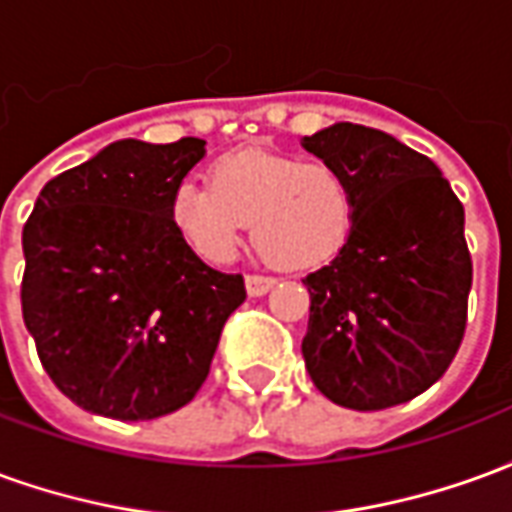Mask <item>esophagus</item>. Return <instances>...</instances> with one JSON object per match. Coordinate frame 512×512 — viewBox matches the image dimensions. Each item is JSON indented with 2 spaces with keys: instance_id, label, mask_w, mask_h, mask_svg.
Returning <instances> with one entry per match:
<instances>
[{
  "instance_id": "34e87169",
  "label": "esophagus",
  "mask_w": 512,
  "mask_h": 512,
  "mask_svg": "<svg viewBox=\"0 0 512 512\" xmlns=\"http://www.w3.org/2000/svg\"><path fill=\"white\" fill-rule=\"evenodd\" d=\"M277 285V279L271 277H257V274H252V277H246V293L252 296V299H257V296H266L268 290Z\"/></svg>"
}]
</instances>
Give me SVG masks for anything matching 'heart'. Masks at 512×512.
<instances>
[{
  "label": "heart",
  "instance_id": "b5f03b06",
  "mask_svg": "<svg viewBox=\"0 0 512 512\" xmlns=\"http://www.w3.org/2000/svg\"><path fill=\"white\" fill-rule=\"evenodd\" d=\"M208 178L172 189L169 224L211 266L233 260L249 222L257 249L285 271L329 263L354 230V189L329 161L235 150L213 161Z\"/></svg>",
  "mask_w": 512,
  "mask_h": 512
}]
</instances>
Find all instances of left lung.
Segmentation results:
<instances>
[{
    "mask_svg": "<svg viewBox=\"0 0 512 512\" xmlns=\"http://www.w3.org/2000/svg\"><path fill=\"white\" fill-rule=\"evenodd\" d=\"M301 145L343 169L356 202L343 249L304 277L307 373L337 406L408 403L447 373L466 329L461 200L428 156L376 128L334 123Z\"/></svg>",
    "mask_w": 512,
    "mask_h": 512,
    "instance_id": "8db88e82",
    "label": "left lung"
}]
</instances>
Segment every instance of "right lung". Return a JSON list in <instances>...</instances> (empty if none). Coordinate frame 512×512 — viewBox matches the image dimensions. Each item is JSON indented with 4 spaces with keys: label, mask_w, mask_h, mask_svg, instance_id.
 I'll use <instances>...</instances> for the list:
<instances>
[{
    "label": "right lung",
    "mask_w": 512,
    "mask_h": 512,
    "mask_svg": "<svg viewBox=\"0 0 512 512\" xmlns=\"http://www.w3.org/2000/svg\"><path fill=\"white\" fill-rule=\"evenodd\" d=\"M205 156L120 139L51 178L24 224L21 312L49 378L76 406L139 422L208 378L244 277L205 266L169 224V197Z\"/></svg>",
    "instance_id": "1"
}]
</instances>
